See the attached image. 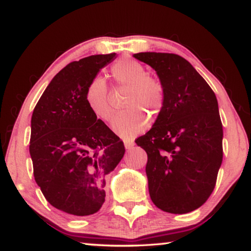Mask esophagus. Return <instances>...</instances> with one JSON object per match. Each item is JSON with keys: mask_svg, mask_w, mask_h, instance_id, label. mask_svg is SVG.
<instances>
[{"mask_svg": "<svg viewBox=\"0 0 251 251\" xmlns=\"http://www.w3.org/2000/svg\"><path fill=\"white\" fill-rule=\"evenodd\" d=\"M134 142L133 141H128V140H126V141H124V145H125V149L126 150H130L132 149L133 147H134Z\"/></svg>", "mask_w": 251, "mask_h": 251, "instance_id": "obj_1", "label": "esophagus"}]
</instances>
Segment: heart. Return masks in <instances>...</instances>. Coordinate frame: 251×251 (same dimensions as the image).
<instances>
[{
  "mask_svg": "<svg viewBox=\"0 0 251 251\" xmlns=\"http://www.w3.org/2000/svg\"><path fill=\"white\" fill-rule=\"evenodd\" d=\"M111 76L119 85L128 88L125 107L127 109L115 116L111 127L119 136L134 138L149 125V116L156 117L161 113L166 100L164 85L158 77L148 74L142 63L124 58L111 66ZM89 109L97 118L108 122L113 110L108 101V87L101 76H95L89 82L84 92Z\"/></svg>",
  "mask_w": 251,
  "mask_h": 251,
  "instance_id": "obj_1",
  "label": "heart"
}]
</instances>
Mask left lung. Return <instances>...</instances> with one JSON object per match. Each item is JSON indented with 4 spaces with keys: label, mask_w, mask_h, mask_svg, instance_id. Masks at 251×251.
Masks as SVG:
<instances>
[{
    "label": "left lung",
    "mask_w": 251,
    "mask_h": 251,
    "mask_svg": "<svg viewBox=\"0 0 251 251\" xmlns=\"http://www.w3.org/2000/svg\"><path fill=\"white\" fill-rule=\"evenodd\" d=\"M134 57L155 70L166 90L152 128L135 141L148 154L150 197L164 212L195 211L214 190L223 158L215 93L181 56L148 51Z\"/></svg>",
    "instance_id": "8db88e82"
}]
</instances>
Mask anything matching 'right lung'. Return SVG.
Here are the masks:
<instances>
[{
	"label": "right lung",
	"mask_w": 251,
	"mask_h": 251,
	"mask_svg": "<svg viewBox=\"0 0 251 251\" xmlns=\"http://www.w3.org/2000/svg\"><path fill=\"white\" fill-rule=\"evenodd\" d=\"M115 56L92 55L67 64L33 109V177L48 203L67 214L91 215L101 208L106 176L124 156V143L84 99L89 82Z\"/></svg>",
	"instance_id": "add662e5"
}]
</instances>
